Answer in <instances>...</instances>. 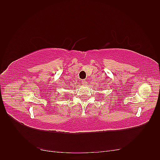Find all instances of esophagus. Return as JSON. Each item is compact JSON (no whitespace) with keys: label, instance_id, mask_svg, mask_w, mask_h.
Segmentation results:
<instances>
[{"label":"esophagus","instance_id":"esophagus-1","mask_svg":"<svg viewBox=\"0 0 160 160\" xmlns=\"http://www.w3.org/2000/svg\"><path fill=\"white\" fill-rule=\"evenodd\" d=\"M82 84H87V80H82Z\"/></svg>","mask_w":160,"mask_h":160}]
</instances>
